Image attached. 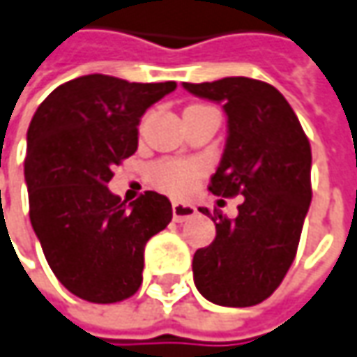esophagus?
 I'll return each instance as SVG.
<instances>
[{"label":"esophagus","instance_id":"34e87169","mask_svg":"<svg viewBox=\"0 0 357 357\" xmlns=\"http://www.w3.org/2000/svg\"><path fill=\"white\" fill-rule=\"evenodd\" d=\"M197 214V208L192 204H185V202H172V218L176 222H185L188 218H192Z\"/></svg>","mask_w":357,"mask_h":357}]
</instances>
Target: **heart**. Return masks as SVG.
Instances as JSON below:
<instances>
[{
  "label": "heart",
  "mask_w": 357,
  "mask_h": 357,
  "mask_svg": "<svg viewBox=\"0 0 357 357\" xmlns=\"http://www.w3.org/2000/svg\"><path fill=\"white\" fill-rule=\"evenodd\" d=\"M200 169L195 162H185V160H162L155 165L153 169V178L160 188L169 190L172 195H188L197 181H199Z\"/></svg>",
  "instance_id": "b5f03b06"
}]
</instances>
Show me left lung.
I'll return each mask as SVG.
<instances>
[{"label": "left lung", "mask_w": 357, "mask_h": 357, "mask_svg": "<svg viewBox=\"0 0 357 357\" xmlns=\"http://www.w3.org/2000/svg\"><path fill=\"white\" fill-rule=\"evenodd\" d=\"M183 87L222 103L228 117L227 146L208 190L244 197L234 220L214 213L216 238L195 252V284L218 306H256L296 258L312 200L308 137L284 95L264 81L225 77Z\"/></svg>", "instance_id": "left-lung-1"}]
</instances>
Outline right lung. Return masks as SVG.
Segmentation results:
<instances>
[{"mask_svg":"<svg viewBox=\"0 0 357 357\" xmlns=\"http://www.w3.org/2000/svg\"><path fill=\"white\" fill-rule=\"evenodd\" d=\"M174 81L77 77L37 107L27 129L29 218L57 280L87 302L113 304L143 282L144 244L171 222L167 197L146 190L129 206L107 183L139 144L144 111Z\"/></svg>","mask_w":357,"mask_h":357,"instance_id":"add662e5","label":"right lung"}]
</instances>
